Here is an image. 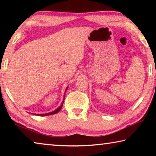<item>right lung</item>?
I'll use <instances>...</instances> for the list:
<instances>
[{"label": "right lung", "instance_id": "right-lung-1", "mask_svg": "<svg viewBox=\"0 0 156 156\" xmlns=\"http://www.w3.org/2000/svg\"><path fill=\"white\" fill-rule=\"evenodd\" d=\"M67 88L66 89V90H67ZM64 98H65V97H64ZM63 102H64V100H63V102H62V105H60V106L57 109H56L55 111H54V112H51V113H45V114H36V115H53V114H56V113H57L58 112H59V111L62 109V105H63Z\"/></svg>", "mask_w": 156, "mask_h": 156}]
</instances>
